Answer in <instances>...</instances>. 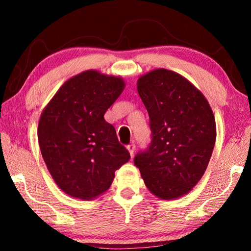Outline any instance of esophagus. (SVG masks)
Here are the masks:
<instances>
[{"label":"esophagus","instance_id":"obj_1","mask_svg":"<svg viewBox=\"0 0 251 251\" xmlns=\"http://www.w3.org/2000/svg\"><path fill=\"white\" fill-rule=\"evenodd\" d=\"M127 150L129 151V153H130V155L131 156H134V152H135V150H136V145L134 142H131L130 145H128L127 146Z\"/></svg>","mask_w":251,"mask_h":251}]
</instances>
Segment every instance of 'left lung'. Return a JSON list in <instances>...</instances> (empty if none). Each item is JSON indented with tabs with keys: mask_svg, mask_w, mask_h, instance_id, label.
I'll return each mask as SVG.
<instances>
[{
	"mask_svg": "<svg viewBox=\"0 0 251 251\" xmlns=\"http://www.w3.org/2000/svg\"><path fill=\"white\" fill-rule=\"evenodd\" d=\"M150 117L151 142L134 158L151 193L182 196L204 175L216 142V122L206 98L180 74L157 69L138 79Z\"/></svg>",
	"mask_w": 251,
	"mask_h": 251,
	"instance_id": "1",
	"label": "left lung"
}]
</instances>
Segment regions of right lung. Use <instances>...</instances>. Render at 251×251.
Wrapping results in <instances>:
<instances>
[{
  "mask_svg": "<svg viewBox=\"0 0 251 251\" xmlns=\"http://www.w3.org/2000/svg\"><path fill=\"white\" fill-rule=\"evenodd\" d=\"M121 77L85 71L62 85L39 122V145L52 179L72 197L92 200L110 188L130 154L104 113L124 89Z\"/></svg>",
  "mask_w": 251,
  "mask_h": 251,
  "instance_id": "add662e5",
  "label": "right lung"
}]
</instances>
